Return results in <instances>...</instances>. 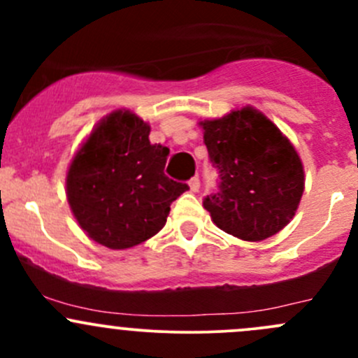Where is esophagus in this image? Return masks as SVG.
<instances>
[{"instance_id": "obj_1", "label": "esophagus", "mask_w": 358, "mask_h": 358, "mask_svg": "<svg viewBox=\"0 0 358 358\" xmlns=\"http://www.w3.org/2000/svg\"><path fill=\"white\" fill-rule=\"evenodd\" d=\"M189 187H190V190H192V192H197V190H199V187H201L199 178H197V176H194V178H190Z\"/></svg>"}]
</instances>
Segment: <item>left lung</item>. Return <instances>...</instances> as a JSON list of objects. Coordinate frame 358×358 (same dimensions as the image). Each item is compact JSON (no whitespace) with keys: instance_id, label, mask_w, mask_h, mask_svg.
I'll use <instances>...</instances> for the list:
<instances>
[{"instance_id":"1","label":"left lung","mask_w":358,"mask_h":358,"mask_svg":"<svg viewBox=\"0 0 358 358\" xmlns=\"http://www.w3.org/2000/svg\"><path fill=\"white\" fill-rule=\"evenodd\" d=\"M218 192L202 204L218 229L249 243L275 236L294 216L305 171L292 143L252 107L202 121Z\"/></svg>"}]
</instances>
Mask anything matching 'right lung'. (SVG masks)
<instances>
[{
	"mask_svg": "<svg viewBox=\"0 0 358 358\" xmlns=\"http://www.w3.org/2000/svg\"><path fill=\"white\" fill-rule=\"evenodd\" d=\"M150 126L129 110L96 124L67 171V201L95 243L128 249L164 227L169 206L187 183L164 175L169 149L150 143Z\"/></svg>",
	"mask_w": 358,
	"mask_h": 358,
	"instance_id": "obj_1",
	"label": "right lung"
}]
</instances>
